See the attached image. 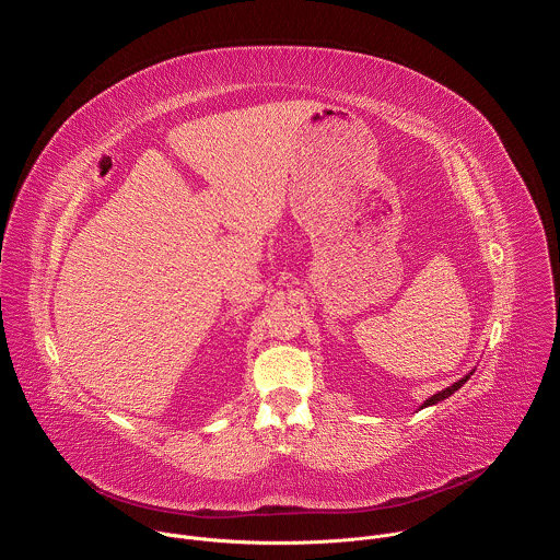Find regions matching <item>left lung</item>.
<instances>
[{
    "instance_id": "left-lung-1",
    "label": "left lung",
    "mask_w": 560,
    "mask_h": 560,
    "mask_svg": "<svg viewBox=\"0 0 560 560\" xmlns=\"http://www.w3.org/2000/svg\"><path fill=\"white\" fill-rule=\"evenodd\" d=\"M469 374H471V372H469ZM469 374H465V376H463V378H458V381H456V383H454V385H450V387H445V389H441V392H439V394H434V396H430V398H428V401H425V404H423V406H421V410H423V408H428V406H434V404H439V401H443V398H447V396H452V394H454V392H456V389H458V387H460V385H463V383H465V381H467V378H469Z\"/></svg>"
}]
</instances>
